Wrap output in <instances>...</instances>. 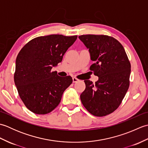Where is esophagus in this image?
Masks as SVG:
<instances>
[{
    "instance_id": "esophagus-1",
    "label": "esophagus",
    "mask_w": 148,
    "mask_h": 148,
    "mask_svg": "<svg viewBox=\"0 0 148 148\" xmlns=\"http://www.w3.org/2000/svg\"><path fill=\"white\" fill-rule=\"evenodd\" d=\"M78 81H79V79H78L77 77H72V81H73V83H76Z\"/></svg>"
}]
</instances>
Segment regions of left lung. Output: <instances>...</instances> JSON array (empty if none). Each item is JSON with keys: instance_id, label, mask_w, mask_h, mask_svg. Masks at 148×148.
<instances>
[{"instance_id": "obj_1", "label": "left lung", "mask_w": 148, "mask_h": 148, "mask_svg": "<svg viewBox=\"0 0 148 148\" xmlns=\"http://www.w3.org/2000/svg\"><path fill=\"white\" fill-rule=\"evenodd\" d=\"M94 62L90 70L99 77L93 83L84 80L86 88L80 99L87 111L99 117L114 112L121 104L130 85L131 65L121 44L106 35H81Z\"/></svg>"}]
</instances>
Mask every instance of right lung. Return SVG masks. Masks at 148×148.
<instances>
[{
    "instance_id": "add662e5",
    "label": "right lung",
    "mask_w": 148,
    "mask_h": 148,
    "mask_svg": "<svg viewBox=\"0 0 148 148\" xmlns=\"http://www.w3.org/2000/svg\"><path fill=\"white\" fill-rule=\"evenodd\" d=\"M77 37L59 34L37 37L19 52L14 83L20 99L30 111L48 114L60 102L63 93L72 84V79L70 76H59L51 69L62 62Z\"/></svg>"
}]
</instances>
